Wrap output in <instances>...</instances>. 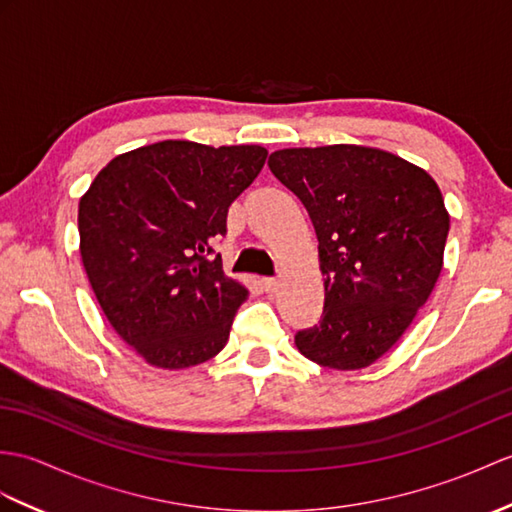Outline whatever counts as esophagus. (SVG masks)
<instances>
[{
	"label": "esophagus",
	"instance_id": "esophagus-1",
	"mask_svg": "<svg viewBox=\"0 0 512 512\" xmlns=\"http://www.w3.org/2000/svg\"><path fill=\"white\" fill-rule=\"evenodd\" d=\"M261 285H264V290L266 292H277L279 290V279H275V277H266V279H261Z\"/></svg>",
	"mask_w": 512,
	"mask_h": 512
}]
</instances>
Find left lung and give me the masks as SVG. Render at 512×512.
I'll list each match as a JSON object with an SVG mask.
<instances>
[{"mask_svg":"<svg viewBox=\"0 0 512 512\" xmlns=\"http://www.w3.org/2000/svg\"><path fill=\"white\" fill-rule=\"evenodd\" d=\"M268 168L299 196L318 237L325 307L294 336L320 366L358 371L395 344L443 270L449 213L425 170L366 146L285 148Z\"/></svg>","mask_w":512,"mask_h":512,"instance_id":"obj_1","label":"left lung"}]
</instances>
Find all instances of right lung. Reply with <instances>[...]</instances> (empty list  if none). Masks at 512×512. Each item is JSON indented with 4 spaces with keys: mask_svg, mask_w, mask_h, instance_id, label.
Instances as JSON below:
<instances>
[{
    "mask_svg": "<svg viewBox=\"0 0 512 512\" xmlns=\"http://www.w3.org/2000/svg\"><path fill=\"white\" fill-rule=\"evenodd\" d=\"M261 146L159 141L115 157L78 205L80 255L104 316L148 364L187 368L229 340L248 290L213 242L264 168Z\"/></svg>",
    "mask_w": 512,
    "mask_h": 512,
    "instance_id": "1",
    "label": "right lung"
}]
</instances>
